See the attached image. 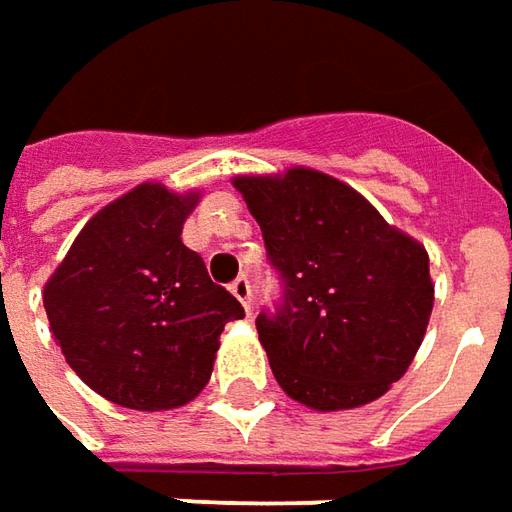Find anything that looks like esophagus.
<instances>
[{
  "instance_id": "1",
  "label": "esophagus",
  "mask_w": 512,
  "mask_h": 512,
  "mask_svg": "<svg viewBox=\"0 0 512 512\" xmlns=\"http://www.w3.org/2000/svg\"><path fill=\"white\" fill-rule=\"evenodd\" d=\"M231 293L239 298V301H242V307H245V310H250V281H248V276H239V279L233 281Z\"/></svg>"
}]
</instances>
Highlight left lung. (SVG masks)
Segmentation results:
<instances>
[{
	"label": "left lung",
	"mask_w": 512,
	"mask_h": 512,
	"mask_svg": "<svg viewBox=\"0 0 512 512\" xmlns=\"http://www.w3.org/2000/svg\"><path fill=\"white\" fill-rule=\"evenodd\" d=\"M233 185L284 287L276 312L256 318L281 389L315 411L383 397L406 375L434 307L423 245L312 168L245 174Z\"/></svg>",
	"instance_id": "1"
}]
</instances>
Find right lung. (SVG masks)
<instances>
[{"instance_id": "obj_1", "label": "right lung", "mask_w": 512, "mask_h": 512, "mask_svg": "<svg viewBox=\"0 0 512 512\" xmlns=\"http://www.w3.org/2000/svg\"><path fill=\"white\" fill-rule=\"evenodd\" d=\"M200 194L143 183L84 225L44 284L50 332L72 372L123 408L185 406L211 380L219 335L245 318L183 245Z\"/></svg>"}]
</instances>
